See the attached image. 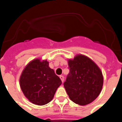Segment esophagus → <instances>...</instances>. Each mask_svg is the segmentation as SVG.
Instances as JSON below:
<instances>
[{
  "instance_id": "esophagus-1",
  "label": "esophagus",
  "mask_w": 122,
  "mask_h": 122,
  "mask_svg": "<svg viewBox=\"0 0 122 122\" xmlns=\"http://www.w3.org/2000/svg\"><path fill=\"white\" fill-rule=\"evenodd\" d=\"M60 79L61 80V81H62V83H63L64 81V76H60Z\"/></svg>"
}]
</instances>
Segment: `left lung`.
I'll list each match as a JSON object with an SVG mask.
<instances>
[{
  "instance_id": "1",
  "label": "left lung",
  "mask_w": 122,
  "mask_h": 122,
  "mask_svg": "<svg viewBox=\"0 0 122 122\" xmlns=\"http://www.w3.org/2000/svg\"><path fill=\"white\" fill-rule=\"evenodd\" d=\"M70 72L64 87L74 103L84 106L92 103L100 94L103 77L96 64L85 55L79 54L68 60Z\"/></svg>"
}]
</instances>
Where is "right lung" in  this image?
Listing matches in <instances>:
<instances>
[{
	"instance_id": "add662e5",
	"label": "right lung",
	"mask_w": 122,
	"mask_h": 122,
	"mask_svg": "<svg viewBox=\"0 0 122 122\" xmlns=\"http://www.w3.org/2000/svg\"><path fill=\"white\" fill-rule=\"evenodd\" d=\"M25 96L29 102L39 106L45 105L54 98L62 81L49 67L47 60L35 59L25 67L19 79Z\"/></svg>"
}]
</instances>
